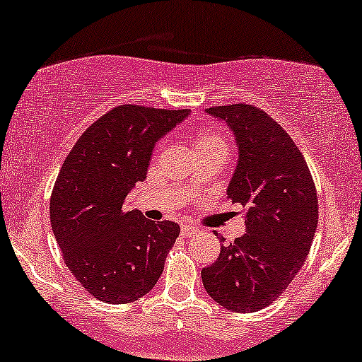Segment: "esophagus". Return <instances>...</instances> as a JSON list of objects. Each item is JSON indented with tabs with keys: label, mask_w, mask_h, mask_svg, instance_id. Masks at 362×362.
<instances>
[{
	"label": "esophagus",
	"mask_w": 362,
	"mask_h": 362,
	"mask_svg": "<svg viewBox=\"0 0 362 362\" xmlns=\"http://www.w3.org/2000/svg\"><path fill=\"white\" fill-rule=\"evenodd\" d=\"M194 233H198V228H196V226L189 225V223H182V225H181V236L188 238V236H193Z\"/></svg>",
	"instance_id": "obj_1"
}]
</instances>
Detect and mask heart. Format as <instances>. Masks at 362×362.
Returning <instances> with one entry per match:
<instances>
[{
  "mask_svg": "<svg viewBox=\"0 0 362 362\" xmlns=\"http://www.w3.org/2000/svg\"><path fill=\"white\" fill-rule=\"evenodd\" d=\"M191 146L194 153H209V151H223L228 154L230 141L226 134L216 127H202L191 136Z\"/></svg>",
  "mask_w": 362,
  "mask_h": 362,
  "instance_id": "b5f03b06",
  "label": "heart"
}]
</instances>
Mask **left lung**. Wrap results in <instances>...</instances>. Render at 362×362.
Instances as JSON below:
<instances>
[{
  "instance_id": "8db88e82",
  "label": "left lung",
  "mask_w": 362,
  "mask_h": 362,
  "mask_svg": "<svg viewBox=\"0 0 362 362\" xmlns=\"http://www.w3.org/2000/svg\"><path fill=\"white\" fill-rule=\"evenodd\" d=\"M206 112L235 134L240 153L228 199L245 206L247 233L221 247L202 280L225 309L257 312L282 296L309 255L319 221L317 189L304 154L265 110L242 102Z\"/></svg>"
}]
</instances>
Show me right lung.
Returning <instances> with one entry per match:
<instances>
[{"label":"right lung","mask_w":362,"mask_h":362,"mask_svg":"<svg viewBox=\"0 0 362 362\" xmlns=\"http://www.w3.org/2000/svg\"><path fill=\"white\" fill-rule=\"evenodd\" d=\"M188 110L117 105L78 137L58 173L50 223L65 265L105 304L144 297L180 235L174 221H151L124 206L147 176L154 144Z\"/></svg>","instance_id":"obj_1"}]
</instances>
